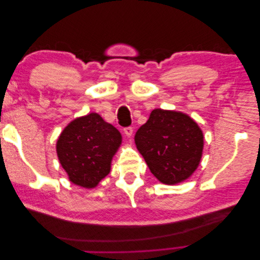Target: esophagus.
<instances>
[{
  "mask_svg": "<svg viewBox=\"0 0 260 260\" xmlns=\"http://www.w3.org/2000/svg\"><path fill=\"white\" fill-rule=\"evenodd\" d=\"M123 132H124V135L127 136L128 138H131V137L133 136V128H132V127L124 128V129H123Z\"/></svg>",
  "mask_w": 260,
  "mask_h": 260,
  "instance_id": "obj_1",
  "label": "esophagus"
}]
</instances>
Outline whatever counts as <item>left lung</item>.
<instances>
[{
	"instance_id": "8db88e82",
	"label": "left lung",
	"mask_w": 260,
	"mask_h": 260,
	"mask_svg": "<svg viewBox=\"0 0 260 260\" xmlns=\"http://www.w3.org/2000/svg\"><path fill=\"white\" fill-rule=\"evenodd\" d=\"M138 151L152 174L165 184H177L198 169L204 136L190 116L157 108L135 137Z\"/></svg>"
}]
</instances>
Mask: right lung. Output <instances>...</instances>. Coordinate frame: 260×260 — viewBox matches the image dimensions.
I'll return each instance as SVG.
<instances>
[{
    "instance_id": "obj_1",
    "label": "right lung",
    "mask_w": 260,
    "mask_h": 260,
    "mask_svg": "<svg viewBox=\"0 0 260 260\" xmlns=\"http://www.w3.org/2000/svg\"><path fill=\"white\" fill-rule=\"evenodd\" d=\"M121 139L120 132L96 113L76 118L57 140L58 160L74 184L93 188L111 171Z\"/></svg>"
}]
</instances>
